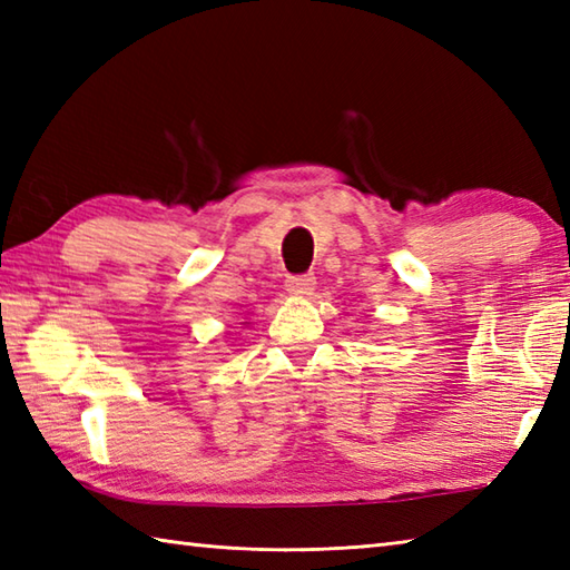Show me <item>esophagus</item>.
<instances>
[{
	"label": "esophagus",
	"mask_w": 570,
	"mask_h": 570,
	"mask_svg": "<svg viewBox=\"0 0 570 570\" xmlns=\"http://www.w3.org/2000/svg\"><path fill=\"white\" fill-rule=\"evenodd\" d=\"M313 288H316V276L304 274V276H288L286 278V292L294 296H311Z\"/></svg>",
	"instance_id": "1"
}]
</instances>
